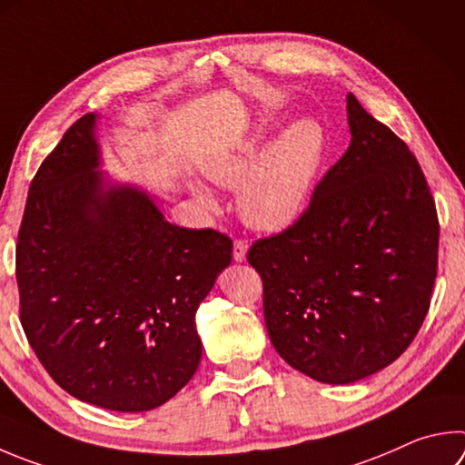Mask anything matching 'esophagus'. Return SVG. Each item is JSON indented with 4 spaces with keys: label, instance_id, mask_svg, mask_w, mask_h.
I'll return each mask as SVG.
<instances>
[{
    "label": "esophagus",
    "instance_id": "esophagus-1",
    "mask_svg": "<svg viewBox=\"0 0 465 465\" xmlns=\"http://www.w3.org/2000/svg\"><path fill=\"white\" fill-rule=\"evenodd\" d=\"M248 254V242L243 240H235L233 242V260L235 262H243Z\"/></svg>",
    "mask_w": 465,
    "mask_h": 465
}]
</instances>
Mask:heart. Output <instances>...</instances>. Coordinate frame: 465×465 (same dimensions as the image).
I'll use <instances>...</instances> for the list:
<instances>
[{
  "instance_id": "obj_1",
  "label": "heart",
  "mask_w": 465,
  "mask_h": 465,
  "mask_svg": "<svg viewBox=\"0 0 465 465\" xmlns=\"http://www.w3.org/2000/svg\"><path fill=\"white\" fill-rule=\"evenodd\" d=\"M325 154V136L313 120H297L270 142L268 120L256 122L238 146L213 158L207 173L225 189H238L243 222L262 232H282L307 211ZM197 199L209 209L217 199L195 184Z\"/></svg>"
}]
</instances>
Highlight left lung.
<instances>
[{"mask_svg": "<svg viewBox=\"0 0 465 465\" xmlns=\"http://www.w3.org/2000/svg\"><path fill=\"white\" fill-rule=\"evenodd\" d=\"M351 142L289 230L248 262L286 364L323 384L376 374L415 340L437 276L439 222L417 158L348 95Z\"/></svg>", "mask_w": 465, "mask_h": 465, "instance_id": "obj_1", "label": "left lung"}]
</instances>
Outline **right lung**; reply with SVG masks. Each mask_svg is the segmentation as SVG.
<instances>
[{
	"mask_svg": "<svg viewBox=\"0 0 465 465\" xmlns=\"http://www.w3.org/2000/svg\"><path fill=\"white\" fill-rule=\"evenodd\" d=\"M97 120L74 122L30 184L15 248L20 321L63 391L142 412L197 372L195 313L233 243L166 222L148 191L101 173Z\"/></svg>",
	"mask_w": 465,
	"mask_h": 465,
	"instance_id": "1",
	"label": "right lung"
}]
</instances>
